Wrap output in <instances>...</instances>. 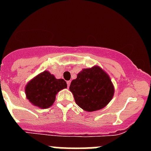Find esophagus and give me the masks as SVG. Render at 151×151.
<instances>
[{
    "mask_svg": "<svg viewBox=\"0 0 151 151\" xmlns=\"http://www.w3.org/2000/svg\"><path fill=\"white\" fill-rule=\"evenodd\" d=\"M70 83H71V81H67V86H68V88L69 87Z\"/></svg>",
    "mask_w": 151,
    "mask_h": 151,
    "instance_id": "1",
    "label": "esophagus"
}]
</instances>
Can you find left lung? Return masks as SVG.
<instances>
[{"label":"left lung","instance_id":"obj_1","mask_svg":"<svg viewBox=\"0 0 151 151\" xmlns=\"http://www.w3.org/2000/svg\"><path fill=\"white\" fill-rule=\"evenodd\" d=\"M76 104L83 110L93 112L105 107L113 98L115 88L101 67L83 68L70 85Z\"/></svg>","mask_w":151,"mask_h":151}]
</instances>
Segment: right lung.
Instances as JSON below:
<instances>
[{
	"instance_id": "right-lung-1",
	"label": "right lung",
	"mask_w": 151,
	"mask_h": 151,
	"mask_svg": "<svg viewBox=\"0 0 151 151\" xmlns=\"http://www.w3.org/2000/svg\"><path fill=\"white\" fill-rule=\"evenodd\" d=\"M66 88L64 80L56 79L50 71H45L27 83L25 93L26 98L33 106L47 109L55 102L58 93Z\"/></svg>"
}]
</instances>
